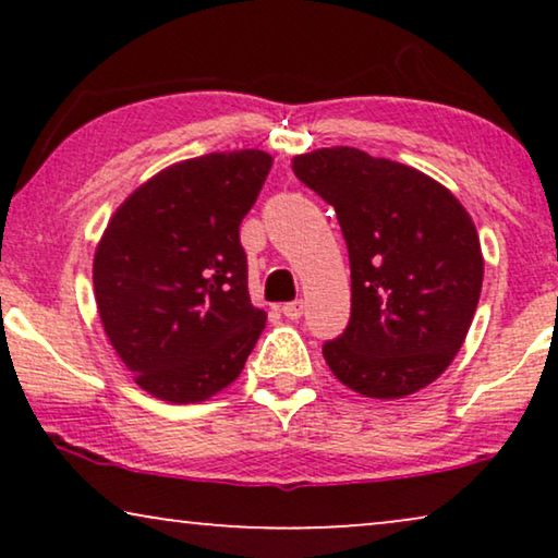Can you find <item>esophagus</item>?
I'll return each instance as SVG.
<instances>
[{
  "label": "esophagus",
  "instance_id": "1",
  "mask_svg": "<svg viewBox=\"0 0 558 558\" xmlns=\"http://www.w3.org/2000/svg\"><path fill=\"white\" fill-rule=\"evenodd\" d=\"M302 302H289L281 307V315H284L287 319H300L302 317Z\"/></svg>",
  "mask_w": 558,
  "mask_h": 558
}]
</instances>
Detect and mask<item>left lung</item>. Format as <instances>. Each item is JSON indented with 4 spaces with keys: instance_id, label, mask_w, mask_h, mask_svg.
Instances as JSON below:
<instances>
[{
    "instance_id": "left-lung-1",
    "label": "left lung",
    "mask_w": 558,
    "mask_h": 558,
    "mask_svg": "<svg viewBox=\"0 0 558 558\" xmlns=\"http://www.w3.org/2000/svg\"><path fill=\"white\" fill-rule=\"evenodd\" d=\"M292 170L338 213L350 323L323 345L335 378L368 399L422 391L460 353L483 289L464 205L429 174L355 147L296 155Z\"/></svg>"
}]
</instances>
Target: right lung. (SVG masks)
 Masks as SVG:
<instances>
[{
	"mask_svg": "<svg viewBox=\"0 0 558 558\" xmlns=\"http://www.w3.org/2000/svg\"><path fill=\"white\" fill-rule=\"evenodd\" d=\"M271 162L262 149H239L165 167L119 205L98 241L94 294L106 338L159 401L223 391L264 330L239 226Z\"/></svg>",
	"mask_w": 558,
	"mask_h": 558,
	"instance_id": "add662e5",
	"label": "right lung"
}]
</instances>
